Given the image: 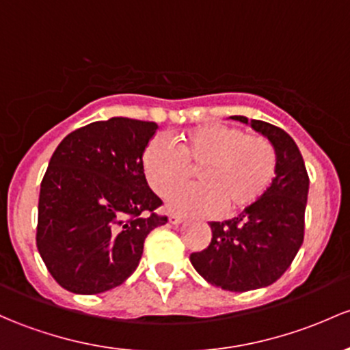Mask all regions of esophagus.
<instances>
[{"mask_svg":"<svg viewBox=\"0 0 350 350\" xmlns=\"http://www.w3.org/2000/svg\"><path fill=\"white\" fill-rule=\"evenodd\" d=\"M169 223H171V224H181L183 223V216L171 215V216H169Z\"/></svg>","mask_w":350,"mask_h":350,"instance_id":"obj_1","label":"esophagus"}]
</instances>
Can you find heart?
Here are the masks:
<instances>
[{
  "label": "heart",
  "mask_w": 350,
  "mask_h": 350,
  "mask_svg": "<svg viewBox=\"0 0 350 350\" xmlns=\"http://www.w3.org/2000/svg\"><path fill=\"white\" fill-rule=\"evenodd\" d=\"M147 185L167 196L187 180L190 167H200L198 187L176 190L167 209L186 216L248 211L262 201L277 176V152L262 135L240 127L204 124L179 135L178 149L154 137L141 157Z\"/></svg>",
  "instance_id": "b5f03b06"
}]
</instances>
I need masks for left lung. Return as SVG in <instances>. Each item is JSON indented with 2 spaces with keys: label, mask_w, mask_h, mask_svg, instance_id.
Here are the masks:
<instances>
[{
  "label": "left lung",
  "mask_w": 350,
  "mask_h": 350,
  "mask_svg": "<svg viewBox=\"0 0 350 350\" xmlns=\"http://www.w3.org/2000/svg\"><path fill=\"white\" fill-rule=\"evenodd\" d=\"M265 135L277 152V176L258 204L237 218L211 221V243L191 253L194 270L211 285L248 292L285 273L304 241L308 174L295 141L280 127L233 116Z\"/></svg>",
  "instance_id": "obj_1"
}]
</instances>
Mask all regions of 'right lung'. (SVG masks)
Wrapping results in <instances>:
<instances>
[{
	"instance_id": "add662e5",
	"label": "right lung",
	"mask_w": 350,
	"mask_h": 350,
	"mask_svg": "<svg viewBox=\"0 0 350 350\" xmlns=\"http://www.w3.org/2000/svg\"><path fill=\"white\" fill-rule=\"evenodd\" d=\"M157 124L112 117L70 132L51 156L38 200L36 246L51 277L95 295L124 283L144 240L167 223L141 157Z\"/></svg>"
}]
</instances>
